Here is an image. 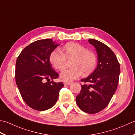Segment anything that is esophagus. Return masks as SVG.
Returning <instances> with one entry per match:
<instances>
[{
  "mask_svg": "<svg viewBox=\"0 0 135 135\" xmlns=\"http://www.w3.org/2000/svg\"><path fill=\"white\" fill-rule=\"evenodd\" d=\"M71 84V83H70V82H65V83H64V84L65 85H69Z\"/></svg>",
  "mask_w": 135,
  "mask_h": 135,
  "instance_id": "34e87169",
  "label": "esophagus"
}]
</instances>
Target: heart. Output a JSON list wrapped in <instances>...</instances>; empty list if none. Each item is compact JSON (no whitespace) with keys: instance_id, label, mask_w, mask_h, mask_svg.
Segmentation results:
<instances>
[{"instance_id":"1","label":"heart","mask_w":135,"mask_h":135,"mask_svg":"<svg viewBox=\"0 0 135 135\" xmlns=\"http://www.w3.org/2000/svg\"><path fill=\"white\" fill-rule=\"evenodd\" d=\"M61 51H52L49 60L55 69L62 71L65 67L66 59H73L71 63L73 67L65 70L60 74V78L62 81H71L80 76L82 74L88 75L96 67L97 61L95 55L80 44L73 42L67 43Z\"/></svg>"}]
</instances>
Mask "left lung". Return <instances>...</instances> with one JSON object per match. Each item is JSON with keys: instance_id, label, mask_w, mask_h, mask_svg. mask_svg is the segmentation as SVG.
Here are the masks:
<instances>
[{"instance_id": "left-lung-1", "label": "left lung", "mask_w": 135, "mask_h": 135, "mask_svg": "<svg viewBox=\"0 0 135 135\" xmlns=\"http://www.w3.org/2000/svg\"><path fill=\"white\" fill-rule=\"evenodd\" d=\"M88 41L95 48L98 55V65L90 75L81 81L80 93L76 97V104L84 112L96 113L109 104L118 85L120 65L111 50L97 40Z\"/></svg>"}]
</instances>
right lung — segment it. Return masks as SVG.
I'll return each instance as SVG.
<instances>
[{
	"mask_svg": "<svg viewBox=\"0 0 135 135\" xmlns=\"http://www.w3.org/2000/svg\"><path fill=\"white\" fill-rule=\"evenodd\" d=\"M59 45L52 39L39 40L25 47L17 59V86L24 101L35 110L43 111L53 107L64 86L63 83L52 81L59 74L49 60L51 52Z\"/></svg>",
	"mask_w": 135,
	"mask_h": 135,
	"instance_id": "1",
	"label": "right lung"
}]
</instances>
